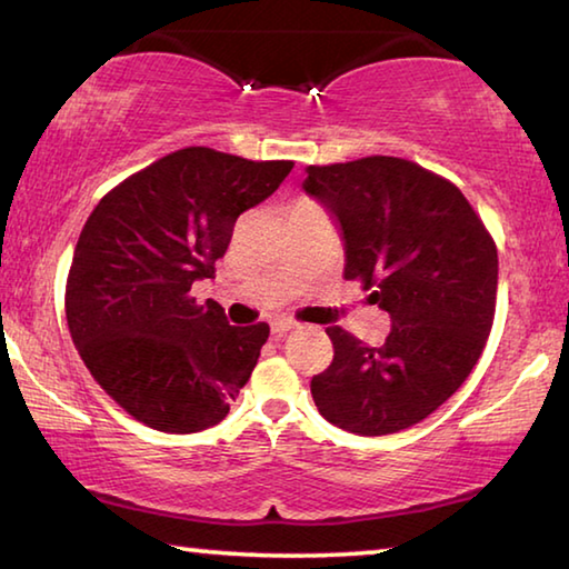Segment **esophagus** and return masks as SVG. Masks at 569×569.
I'll list each match as a JSON object with an SVG mask.
<instances>
[{
    "label": "esophagus",
    "instance_id": "34e87169",
    "mask_svg": "<svg viewBox=\"0 0 569 569\" xmlns=\"http://www.w3.org/2000/svg\"><path fill=\"white\" fill-rule=\"evenodd\" d=\"M293 329H298V323H296V321H288V319H276V321L271 323V331H273L276 336H286V333H291Z\"/></svg>",
    "mask_w": 569,
    "mask_h": 569
}]
</instances>
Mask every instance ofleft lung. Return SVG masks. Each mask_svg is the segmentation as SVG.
<instances>
[{
	"mask_svg": "<svg viewBox=\"0 0 569 569\" xmlns=\"http://www.w3.org/2000/svg\"><path fill=\"white\" fill-rule=\"evenodd\" d=\"M306 172L303 190L341 228L343 278L391 316L381 346L326 329L333 361L311 379L313 401L351 435H393L439 409L485 351L495 238L455 182L411 160L369 156Z\"/></svg>",
	"mask_w": 569,
	"mask_h": 569,
	"instance_id": "left-lung-1",
	"label": "left lung"
}]
</instances>
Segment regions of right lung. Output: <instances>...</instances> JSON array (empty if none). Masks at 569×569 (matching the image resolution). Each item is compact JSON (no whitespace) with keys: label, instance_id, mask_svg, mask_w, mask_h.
<instances>
[{"label":"right lung","instance_id":"add662e5","mask_svg":"<svg viewBox=\"0 0 569 569\" xmlns=\"http://www.w3.org/2000/svg\"><path fill=\"white\" fill-rule=\"evenodd\" d=\"M291 168L182 148L132 172L90 213L67 276V326L92 379L132 419L166 435L226 419L271 329L230 326L190 288L213 278L238 216Z\"/></svg>","mask_w":569,"mask_h":569}]
</instances>
